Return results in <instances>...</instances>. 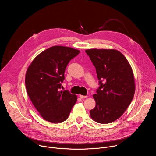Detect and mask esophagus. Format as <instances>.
<instances>
[{
	"instance_id": "esophagus-1",
	"label": "esophagus",
	"mask_w": 156,
	"mask_h": 156,
	"mask_svg": "<svg viewBox=\"0 0 156 156\" xmlns=\"http://www.w3.org/2000/svg\"><path fill=\"white\" fill-rule=\"evenodd\" d=\"M80 98L81 99H84V98H86L87 96H83V95H80Z\"/></svg>"
}]
</instances>
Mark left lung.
Returning <instances> with one entry per match:
<instances>
[{
	"label": "left lung",
	"mask_w": 156,
	"mask_h": 156,
	"mask_svg": "<svg viewBox=\"0 0 156 156\" xmlns=\"http://www.w3.org/2000/svg\"><path fill=\"white\" fill-rule=\"evenodd\" d=\"M86 53L96 70L99 87L93 95L95 107L90 110L96 122L109 123L120 117L135 91V79L125 57L114 49H88Z\"/></svg>",
	"instance_id": "8db88e82"
}]
</instances>
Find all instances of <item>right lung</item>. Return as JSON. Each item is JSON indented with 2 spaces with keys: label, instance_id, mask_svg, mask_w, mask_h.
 Masks as SVG:
<instances>
[{
  "label": "right lung",
  "instance_id": "right-lung-1",
  "mask_svg": "<svg viewBox=\"0 0 156 156\" xmlns=\"http://www.w3.org/2000/svg\"><path fill=\"white\" fill-rule=\"evenodd\" d=\"M79 53L71 48L53 46L39 54L29 66L25 77L27 93L46 121L64 122L77 101L76 96L69 90H60L66 66Z\"/></svg>",
  "mask_w": 156,
  "mask_h": 156
}]
</instances>
